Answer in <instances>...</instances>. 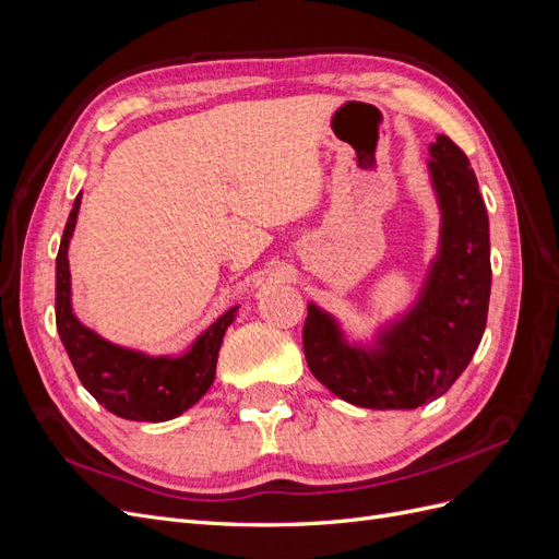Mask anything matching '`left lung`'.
I'll return each mask as SVG.
<instances>
[{
  "instance_id": "left-lung-1",
  "label": "left lung",
  "mask_w": 559,
  "mask_h": 559,
  "mask_svg": "<svg viewBox=\"0 0 559 559\" xmlns=\"http://www.w3.org/2000/svg\"><path fill=\"white\" fill-rule=\"evenodd\" d=\"M441 205V247L411 312L378 335L376 347L345 341L337 321L308 306L302 349L312 376L335 396L376 411H413L464 373L487 324L489 218L478 179L448 134L429 146Z\"/></svg>"
}]
</instances>
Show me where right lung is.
<instances>
[{"label":"right lung","mask_w":559,"mask_h":559,"mask_svg":"<svg viewBox=\"0 0 559 559\" xmlns=\"http://www.w3.org/2000/svg\"><path fill=\"white\" fill-rule=\"evenodd\" d=\"M81 193L67 218L56 259V324L81 384L105 408L123 419L165 421L189 411L214 382L218 349L233 324L230 308L202 333L181 357H146L118 347L86 329L72 312V284L67 247L76 226Z\"/></svg>","instance_id":"1"}]
</instances>
